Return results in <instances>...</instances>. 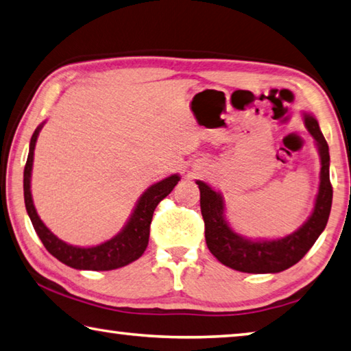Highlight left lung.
<instances>
[{
    "instance_id": "left-lung-1",
    "label": "left lung",
    "mask_w": 351,
    "mask_h": 351,
    "mask_svg": "<svg viewBox=\"0 0 351 351\" xmlns=\"http://www.w3.org/2000/svg\"><path fill=\"white\" fill-rule=\"evenodd\" d=\"M321 155V182L313 213L305 224L289 237L273 241H250L234 233L224 218V201L206 182L196 181L201 192V213L206 226V242L213 256L233 270L244 273H279L299 263L327 226L333 187L330 182L328 144L311 114H304Z\"/></svg>"
}]
</instances>
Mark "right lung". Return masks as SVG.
Listing matches in <instances>:
<instances>
[{"label": "right lung", "instance_id": "add662e5", "mask_svg": "<svg viewBox=\"0 0 351 351\" xmlns=\"http://www.w3.org/2000/svg\"><path fill=\"white\" fill-rule=\"evenodd\" d=\"M43 124L34 132L30 139V149L27 162L24 167V202L27 210L29 218L34 224V228L38 237H40L44 247L47 248L50 254L76 270H114L119 267L133 263L138 258H141L145 248L149 244L150 224L154 218V212L159 202L167 196L173 187L181 180L178 175H171L165 180L159 181L149 187L143 196L139 197L135 210L130 216L129 222L121 230L117 237L103 242V244L95 247H75L66 244L55 237V234L44 226V222L38 216L34 201L30 193V175L32 164H34V150L36 144V138L40 135Z\"/></svg>", "mask_w": 351, "mask_h": 351}]
</instances>
